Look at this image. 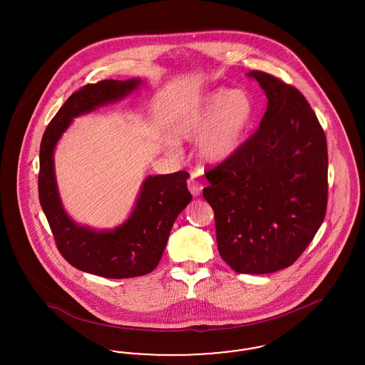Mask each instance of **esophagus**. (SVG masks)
<instances>
[{
  "instance_id": "obj_1",
  "label": "esophagus",
  "mask_w": 365,
  "mask_h": 365,
  "mask_svg": "<svg viewBox=\"0 0 365 365\" xmlns=\"http://www.w3.org/2000/svg\"><path fill=\"white\" fill-rule=\"evenodd\" d=\"M187 187H189V190L194 197H198L202 191V185L197 180L195 175H191L190 179L187 180Z\"/></svg>"
}]
</instances>
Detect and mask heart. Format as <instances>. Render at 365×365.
I'll return each instance as SVG.
<instances>
[{"label": "heart", "mask_w": 365, "mask_h": 365, "mask_svg": "<svg viewBox=\"0 0 365 365\" xmlns=\"http://www.w3.org/2000/svg\"><path fill=\"white\" fill-rule=\"evenodd\" d=\"M253 118L255 106L247 93L219 88L178 120L175 135L186 140L198 139V156L217 164L242 146Z\"/></svg>", "instance_id": "b5f03b06"}]
</instances>
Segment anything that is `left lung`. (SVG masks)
<instances>
[{
  "label": "left lung",
  "mask_w": 365,
  "mask_h": 365,
  "mask_svg": "<svg viewBox=\"0 0 365 365\" xmlns=\"http://www.w3.org/2000/svg\"><path fill=\"white\" fill-rule=\"evenodd\" d=\"M268 105L259 130L205 173L222 259L240 274H271L294 262L327 208L324 131L305 97L278 78L250 71Z\"/></svg>",
  "instance_id": "left-lung-1"
}]
</instances>
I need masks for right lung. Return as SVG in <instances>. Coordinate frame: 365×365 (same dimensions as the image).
<instances>
[{
	"mask_svg": "<svg viewBox=\"0 0 365 365\" xmlns=\"http://www.w3.org/2000/svg\"><path fill=\"white\" fill-rule=\"evenodd\" d=\"M142 85L138 78L106 79L75 91L46 127L39 149V202L58 252L75 268L109 279L134 278L152 272L164 253L178 215L189 205L186 171L148 176L133 212L113 230L78 225L63 207L54 173V149L71 123L100 106L125 98Z\"/></svg>",
	"mask_w": 365,
	"mask_h": 365,
	"instance_id": "1",
	"label": "right lung"
}]
</instances>
